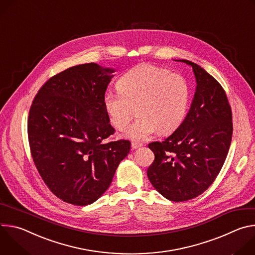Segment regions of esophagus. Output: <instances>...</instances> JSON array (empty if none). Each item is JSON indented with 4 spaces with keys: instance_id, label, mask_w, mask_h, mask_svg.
Returning <instances> with one entry per match:
<instances>
[{
    "instance_id": "34e87169",
    "label": "esophagus",
    "mask_w": 255,
    "mask_h": 255,
    "mask_svg": "<svg viewBox=\"0 0 255 255\" xmlns=\"http://www.w3.org/2000/svg\"><path fill=\"white\" fill-rule=\"evenodd\" d=\"M141 146H142V144L139 143V142H132V143H131V147H132L133 149H136V148L141 147Z\"/></svg>"
}]
</instances>
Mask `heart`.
<instances>
[{
	"label": "heart",
	"instance_id": "1",
	"mask_svg": "<svg viewBox=\"0 0 255 255\" xmlns=\"http://www.w3.org/2000/svg\"><path fill=\"white\" fill-rule=\"evenodd\" d=\"M118 90H108L103 102L111 124L124 130L138 108L137 119L125 136L136 141L159 132L167 135L184 123L191 101L187 80L153 64H141L128 70L118 81Z\"/></svg>",
	"mask_w": 255,
	"mask_h": 255
}]
</instances>
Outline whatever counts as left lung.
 I'll return each instance as SVG.
<instances>
[{
    "instance_id": "8db88e82",
    "label": "left lung",
    "mask_w": 255,
    "mask_h": 255,
    "mask_svg": "<svg viewBox=\"0 0 255 255\" xmlns=\"http://www.w3.org/2000/svg\"><path fill=\"white\" fill-rule=\"evenodd\" d=\"M190 111L180 127L163 141L148 144L154 160L147 176L167 200L185 202L203 194L219 174L232 139V111L222 86L197 63Z\"/></svg>"
}]
</instances>
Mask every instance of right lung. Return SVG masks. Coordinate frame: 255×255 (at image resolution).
Wrapping results in <instances>:
<instances>
[{
  "label": "right lung",
  "mask_w": 255,
  "mask_h": 255,
  "mask_svg": "<svg viewBox=\"0 0 255 255\" xmlns=\"http://www.w3.org/2000/svg\"><path fill=\"white\" fill-rule=\"evenodd\" d=\"M113 72L97 63L71 66L50 78L32 102L31 155L47 188L65 203L97 201L129 153V140L105 142L115 132L103 102Z\"/></svg>",
  "instance_id": "add662e5"
}]
</instances>
